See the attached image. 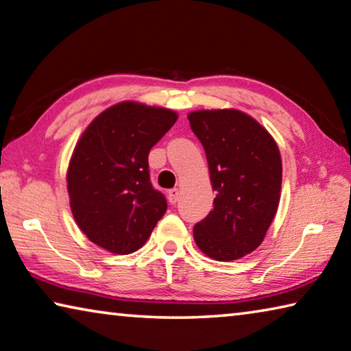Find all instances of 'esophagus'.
<instances>
[{
	"label": "esophagus",
	"mask_w": 351,
	"mask_h": 351,
	"mask_svg": "<svg viewBox=\"0 0 351 351\" xmlns=\"http://www.w3.org/2000/svg\"><path fill=\"white\" fill-rule=\"evenodd\" d=\"M178 199H180V189H171V191H169V202L171 204H176Z\"/></svg>",
	"instance_id": "esophagus-1"
}]
</instances>
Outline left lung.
<instances>
[{
    "label": "left lung",
    "instance_id": "obj_1",
    "mask_svg": "<svg viewBox=\"0 0 351 351\" xmlns=\"http://www.w3.org/2000/svg\"><path fill=\"white\" fill-rule=\"evenodd\" d=\"M204 148L214 209L193 226L198 248L217 261H234L261 245L280 203L282 164L269 132L236 109L187 115Z\"/></svg>",
    "mask_w": 351,
    "mask_h": 351
}]
</instances>
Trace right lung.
Returning <instances> with one entry per match:
<instances>
[{
  "label": "right lung",
  "mask_w": 351,
  "mask_h": 351,
  "mask_svg": "<svg viewBox=\"0 0 351 351\" xmlns=\"http://www.w3.org/2000/svg\"><path fill=\"white\" fill-rule=\"evenodd\" d=\"M176 119L173 110L125 101L87 126L66 182L76 223L93 243L130 254L162 219L167 199L149 180L148 153Z\"/></svg>",
  "instance_id": "1"
}]
</instances>
